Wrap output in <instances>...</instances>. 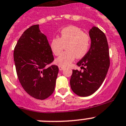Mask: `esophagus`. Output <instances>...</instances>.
<instances>
[{
    "label": "esophagus",
    "mask_w": 126,
    "mask_h": 126,
    "mask_svg": "<svg viewBox=\"0 0 126 126\" xmlns=\"http://www.w3.org/2000/svg\"><path fill=\"white\" fill-rule=\"evenodd\" d=\"M59 68L60 71H62V70H63V69H64V67L59 66Z\"/></svg>",
    "instance_id": "1"
}]
</instances>
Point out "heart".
Listing matches in <instances>:
<instances>
[{"label":"heart","instance_id":"1","mask_svg":"<svg viewBox=\"0 0 126 126\" xmlns=\"http://www.w3.org/2000/svg\"><path fill=\"white\" fill-rule=\"evenodd\" d=\"M90 36L83 30L70 26L61 30L59 37H54L51 40L50 47L54 55H59L65 45L66 51L55 61L57 65L65 67L71 65L76 57L78 59L84 57L90 50Z\"/></svg>","mask_w":126,"mask_h":126}]
</instances>
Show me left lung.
Returning a JSON list of instances; mask_svg holds the SVG:
<instances>
[{"label": "left lung", "instance_id": "1", "mask_svg": "<svg viewBox=\"0 0 126 126\" xmlns=\"http://www.w3.org/2000/svg\"><path fill=\"white\" fill-rule=\"evenodd\" d=\"M91 47L77 65L83 71L73 70L71 88L80 96H90L100 87L110 66L109 49L105 33L97 27L90 30Z\"/></svg>", "mask_w": 126, "mask_h": 126}]
</instances>
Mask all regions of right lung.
Instances as JSON below:
<instances>
[{
  "instance_id": "add662e5",
  "label": "right lung",
  "mask_w": 126,
  "mask_h": 126,
  "mask_svg": "<svg viewBox=\"0 0 126 126\" xmlns=\"http://www.w3.org/2000/svg\"><path fill=\"white\" fill-rule=\"evenodd\" d=\"M14 61L19 81L28 94L45 100L53 93L59 67H47L54 58L39 24L30 26L22 34L14 48Z\"/></svg>"
}]
</instances>
